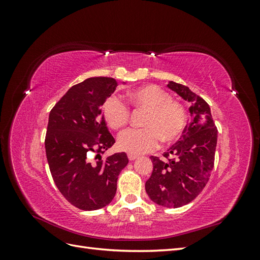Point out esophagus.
Masks as SVG:
<instances>
[{
  "instance_id": "esophagus-1",
  "label": "esophagus",
  "mask_w": 260,
  "mask_h": 260,
  "mask_svg": "<svg viewBox=\"0 0 260 260\" xmlns=\"http://www.w3.org/2000/svg\"><path fill=\"white\" fill-rule=\"evenodd\" d=\"M128 158H129V160H135V159H137L138 158V156L137 155H133V154H128Z\"/></svg>"
}]
</instances>
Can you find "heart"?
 Instances as JSON below:
<instances>
[{
    "label": "heart",
    "mask_w": 260,
    "mask_h": 260,
    "mask_svg": "<svg viewBox=\"0 0 260 260\" xmlns=\"http://www.w3.org/2000/svg\"><path fill=\"white\" fill-rule=\"evenodd\" d=\"M136 107L146 112L143 129H129L118 137L120 151L133 155L145 154L158 147L160 140L166 144L178 141L185 129L184 107L172 101L170 94L154 84L139 86L129 92ZM102 114L109 128L119 130L128 122L129 109L120 99L109 96L102 106Z\"/></svg>",
    "instance_id": "b5f03b06"
}]
</instances>
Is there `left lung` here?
<instances>
[{
    "label": "left lung",
    "instance_id": "left-lung-1",
    "mask_svg": "<svg viewBox=\"0 0 260 260\" xmlns=\"http://www.w3.org/2000/svg\"><path fill=\"white\" fill-rule=\"evenodd\" d=\"M190 105L191 121L182 138L164 156L167 161L151 156L153 172L145 182V191L154 203L167 208H178L192 202L205 187L214 168L218 131L209 105L185 85L168 82Z\"/></svg>",
    "mask_w": 260,
    "mask_h": 260
}]
</instances>
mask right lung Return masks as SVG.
<instances>
[{
    "mask_svg": "<svg viewBox=\"0 0 260 260\" xmlns=\"http://www.w3.org/2000/svg\"><path fill=\"white\" fill-rule=\"evenodd\" d=\"M117 85L114 78H88L72 86L49 116L45 153L52 177L64 198L82 210L103 208L114 200L118 176L129 161L123 152L105 160L101 156L115 143L102 106ZM93 153L100 157L96 163Z\"/></svg>",
    "mask_w": 260,
    "mask_h": 260,
    "instance_id": "right-lung-1",
    "label": "right lung"
}]
</instances>
